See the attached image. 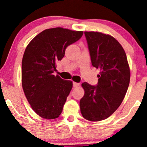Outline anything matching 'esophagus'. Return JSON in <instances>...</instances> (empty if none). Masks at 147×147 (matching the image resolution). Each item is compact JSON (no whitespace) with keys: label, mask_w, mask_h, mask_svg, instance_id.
Wrapping results in <instances>:
<instances>
[{"label":"esophagus","mask_w":147,"mask_h":147,"mask_svg":"<svg viewBox=\"0 0 147 147\" xmlns=\"http://www.w3.org/2000/svg\"><path fill=\"white\" fill-rule=\"evenodd\" d=\"M79 85H80V83H78V82H73V86H74V87H78Z\"/></svg>","instance_id":"34e87169"}]
</instances>
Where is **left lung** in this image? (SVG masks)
Masks as SVG:
<instances>
[{"label":"left lung","mask_w":147,"mask_h":147,"mask_svg":"<svg viewBox=\"0 0 147 147\" xmlns=\"http://www.w3.org/2000/svg\"><path fill=\"white\" fill-rule=\"evenodd\" d=\"M92 65L100 70L97 86L82 84L84 94L80 101L82 115L99 121L112 115L124 100L130 81V69L121 44L110 35L84 32Z\"/></svg>","instance_id":"left-lung-1"}]
</instances>
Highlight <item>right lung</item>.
I'll return each instance as SVG.
<instances>
[{
    "mask_svg": "<svg viewBox=\"0 0 147 147\" xmlns=\"http://www.w3.org/2000/svg\"><path fill=\"white\" fill-rule=\"evenodd\" d=\"M82 35L83 31L50 28L40 32L26 47L22 60V86L31 108L43 119H56L63 112L72 82L53 72L67 47Z\"/></svg>",
    "mask_w": 147,
    "mask_h": 147,
    "instance_id": "1",
    "label": "right lung"
}]
</instances>
